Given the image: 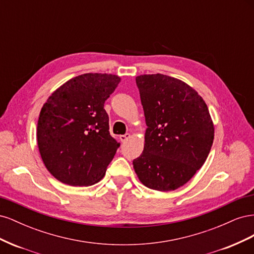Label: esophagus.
I'll return each instance as SVG.
<instances>
[{
  "label": "esophagus",
  "instance_id": "obj_1",
  "mask_svg": "<svg viewBox=\"0 0 254 254\" xmlns=\"http://www.w3.org/2000/svg\"><path fill=\"white\" fill-rule=\"evenodd\" d=\"M129 137H130V134L129 133H125V134L120 135V140H121V142H126L129 139Z\"/></svg>",
  "mask_w": 254,
  "mask_h": 254
}]
</instances>
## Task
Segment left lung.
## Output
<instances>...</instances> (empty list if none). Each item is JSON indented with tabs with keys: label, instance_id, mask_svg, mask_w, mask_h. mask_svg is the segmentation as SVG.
Wrapping results in <instances>:
<instances>
[{
	"label": "left lung",
	"instance_id": "obj_1",
	"mask_svg": "<svg viewBox=\"0 0 254 254\" xmlns=\"http://www.w3.org/2000/svg\"><path fill=\"white\" fill-rule=\"evenodd\" d=\"M147 129L133 160L140 181L168 191L186 184L209 156L214 126L202 97L186 82L163 74L135 78Z\"/></svg>",
	"mask_w": 254,
	"mask_h": 254
}]
</instances>
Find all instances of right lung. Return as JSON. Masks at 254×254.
<instances>
[{"label": "right lung", "mask_w": 254, "mask_h": 254, "mask_svg": "<svg viewBox=\"0 0 254 254\" xmlns=\"http://www.w3.org/2000/svg\"><path fill=\"white\" fill-rule=\"evenodd\" d=\"M120 81L111 74L79 75L43 105L37 126L38 147L45 167L57 180L87 187L105 176L121 144L109 132L104 105Z\"/></svg>", "instance_id": "right-lung-1"}]
</instances>
